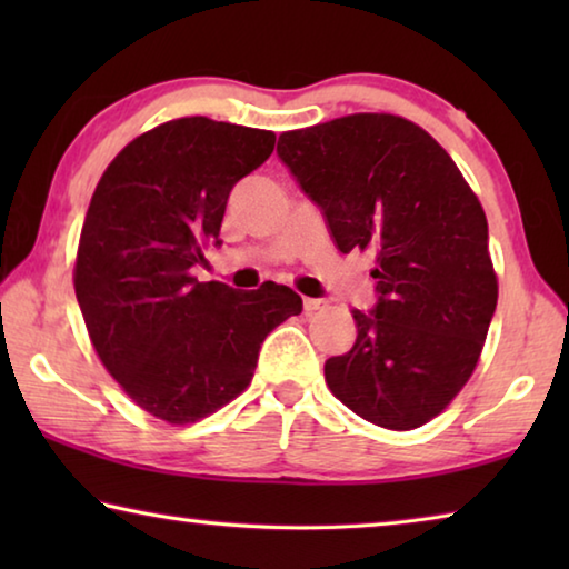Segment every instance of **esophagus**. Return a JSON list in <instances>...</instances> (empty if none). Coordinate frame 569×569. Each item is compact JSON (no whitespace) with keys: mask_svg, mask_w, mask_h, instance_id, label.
<instances>
[{"mask_svg":"<svg viewBox=\"0 0 569 569\" xmlns=\"http://www.w3.org/2000/svg\"><path fill=\"white\" fill-rule=\"evenodd\" d=\"M323 298H303V311L306 313H313V311H319V308H323Z\"/></svg>","mask_w":569,"mask_h":569,"instance_id":"obj_1","label":"esophagus"}]
</instances>
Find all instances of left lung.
<instances>
[{"mask_svg": "<svg viewBox=\"0 0 569 569\" xmlns=\"http://www.w3.org/2000/svg\"><path fill=\"white\" fill-rule=\"evenodd\" d=\"M276 152L336 248L377 256V303L351 311L356 341L326 361V383L377 427H421L469 381L492 323L485 210L447 150L397 114L283 132Z\"/></svg>", "mask_w": 569, "mask_h": 569, "instance_id": "1", "label": "left lung"}]
</instances>
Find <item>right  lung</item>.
<instances>
[{"label": "right lung", "instance_id": "obj_1", "mask_svg": "<svg viewBox=\"0 0 569 569\" xmlns=\"http://www.w3.org/2000/svg\"><path fill=\"white\" fill-rule=\"evenodd\" d=\"M276 134L208 118L158 124L120 150L84 216L74 293L94 351L152 417L190 423L253 379L266 336L303 308L288 286L200 283L230 190L271 158Z\"/></svg>", "mask_w": 569, "mask_h": 569}]
</instances>
